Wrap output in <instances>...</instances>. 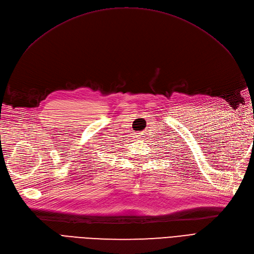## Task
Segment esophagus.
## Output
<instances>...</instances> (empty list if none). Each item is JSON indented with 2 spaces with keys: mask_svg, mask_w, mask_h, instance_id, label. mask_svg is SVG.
I'll list each match as a JSON object with an SVG mask.
<instances>
[{
  "mask_svg": "<svg viewBox=\"0 0 254 254\" xmlns=\"http://www.w3.org/2000/svg\"><path fill=\"white\" fill-rule=\"evenodd\" d=\"M135 137H136V139H142V134L141 133H136V135H135Z\"/></svg>",
  "mask_w": 254,
  "mask_h": 254,
  "instance_id": "esophagus-1",
  "label": "esophagus"
}]
</instances>
